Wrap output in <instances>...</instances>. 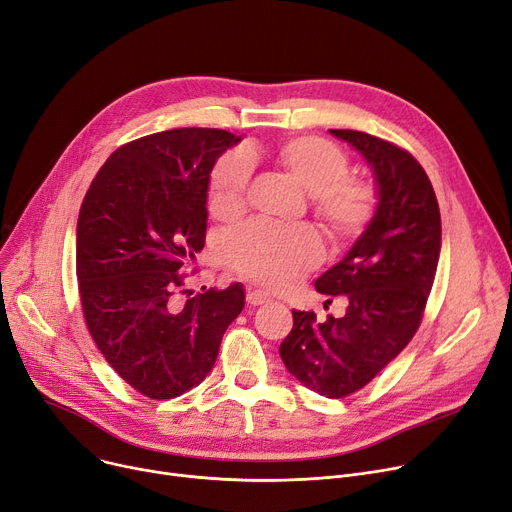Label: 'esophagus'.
Wrapping results in <instances>:
<instances>
[{"label":"esophagus","mask_w":512,"mask_h":512,"mask_svg":"<svg viewBox=\"0 0 512 512\" xmlns=\"http://www.w3.org/2000/svg\"><path fill=\"white\" fill-rule=\"evenodd\" d=\"M270 301H272L270 294H265V292H261V290H249V292H247V303H249L251 307L267 305Z\"/></svg>","instance_id":"1"}]
</instances>
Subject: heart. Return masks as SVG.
Returning a JSON list of instances; mask_svg holds the SVG:
<instances>
[{
	"label": "heart",
	"instance_id": "1",
	"mask_svg": "<svg viewBox=\"0 0 512 512\" xmlns=\"http://www.w3.org/2000/svg\"><path fill=\"white\" fill-rule=\"evenodd\" d=\"M280 157L290 176L311 193L315 215L334 236H355L369 224L375 195L367 184L346 180L348 157L340 147L319 137H299L280 149ZM249 180V155H224L211 172L209 209L220 218L240 213ZM224 257L238 276L286 290L319 263L321 245L307 226L251 222L226 236Z\"/></svg>",
	"mask_w": 512,
	"mask_h": 512
}]
</instances>
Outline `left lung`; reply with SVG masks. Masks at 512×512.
Returning a JSON list of instances; mask_svg holds the SVG:
<instances>
[{
  "label": "left lung",
  "instance_id": "left-lung-1",
  "mask_svg": "<svg viewBox=\"0 0 512 512\" xmlns=\"http://www.w3.org/2000/svg\"><path fill=\"white\" fill-rule=\"evenodd\" d=\"M330 132L363 155L378 203L351 251L315 280L317 292L346 297L344 317L317 321L313 311L292 309L280 357L309 390L342 398L415 336L438 270L442 222L434 186L411 153L365 132Z\"/></svg>",
  "mask_w": 512,
  "mask_h": 512
}]
</instances>
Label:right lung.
<instances>
[{"label":"right lung","instance_id":"obj_1","mask_svg":"<svg viewBox=\"0 0 512 512\" xmlns=\"http://www.w3.org/2000/svg\"><path fill=\"white\" fill-rule=\"evenodd\" d=\"M238 141L218 128L132 141L101 166L80 207L76 278L87 328L120 378L149 398L199 386L245 307L240 282L176 297L180 272L205 245L209 174Z\"/></svg>","mask_w":512,"mask_h":512}]
</instances>
